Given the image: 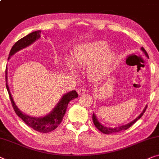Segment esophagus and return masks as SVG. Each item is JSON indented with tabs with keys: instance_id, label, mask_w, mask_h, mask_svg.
Masks as SVG:
<instances>
[{
	"instance_id": "1",
	"label": "esophagus",
	"mask_w": 159,
	"mask_h": 159,
	"mask_svg": "<svg viewBox=\"0 0 159 159\" xmlns=\"http://www.w3.org/2000/svg\"><path fill=\"white\" fill-rule=\"evenodd\" d=\"M85 93H86V90H85L84 88H80V89H78V90H77V93L79 95H84Z\"/></svg>"
}]
</instances>
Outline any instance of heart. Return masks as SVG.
<instances>
[{
    "label": "heart",
    "mask_w": 159,
    "mask_h": 159,
    "mask_svg": "<svg viewBox=\"0 0 159 159\" xmlns=\"http://www.w3.org/2000/svg\"><path fill=\"white\" fill-rule=\"evenodd\" d=\"M116 61V55L110 50L105 41L87 42L77 46L72 58L66 56L65 63L70 70L75 66H87V75L92 80H98L106 77Z\"/></svg>",
    "instance_id": "obj_1"
}]
</instances>
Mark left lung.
I'll return each instance as SVG.
<instances>
[{
  "label": "left lung",
  "mask_w": 159,
  "mask_h": 159,
  "mask_svg": "<svg viewBox=\"0 0 159 159\" xmlns=\"http://www.w3.org/2000/svg\"><path fill=\"white\" fill-rule=\"evenodd\" d=\"M141 51L144 53V54L146 55V57H147V58H149L148 55V54H147V52H146V50H145L144 48L143 47H141ZM146 108H147V105H146V107H145V108L143 109V111H142L141 113L140 114L139 116H138L136 118L134 119V120H132L131 122H130L129 123L125 124V125H120V126H118V127H116V128L106 127V126L103 125L102 123H100V122H99L98 119L97 118V116H95V113H93V121L94 125H95V127L98 128V129L100 130V132L105 133V134H111V133H118V132H120V131L127 130L128 128H130L131 125H133V124H134L135 122L138 120H139L140 118H141L142 116H143V113L145 112V111H146Z\"/></svg>",
  "instance_id": "obj_1"
}]
</instances>
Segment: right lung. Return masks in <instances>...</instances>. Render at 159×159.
<instances>
[{"label": "right lung", "instance_id": "right-lung-1", "mask_svg": "<svg viewBox=\"0 0 159 159\" xmlns=\"http://www.w3.org/2000/svg\"><path fill=\"white\" fill-rule=\"evenodd\" d=\"M41 36V31H36L29 34L28 35L24 36L20 40H18L15 44L11 48V52L9 53V57L8 59H10L11 57L14 55L16 53L19 52L20 50L29 47L32 43H34L36 41H37ZM8 69H6V88L8 92V95L10 97L11 103H12L13 107L16 113L19 118L29 125V127L33 128L34 130L41 133H49L51 131L58 127V125L61 123L63 117L66 111V107L68 106L69 102L71 100H74L75 98H77L78 95L75 90L70 91L66 93L61 97L60 100L56 105L52 111L42 117H32L29 115H26L20 111L16 106V103L13 100V97L9 89L8 84Z\"/></svg>", "mask_w": 159, "mask_h": 159}]
</instances>
